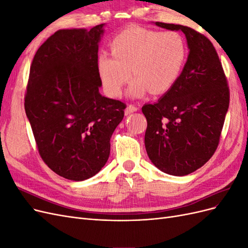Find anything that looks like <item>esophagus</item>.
I'll return each instance as SVG.
<instances>
[{
    "label": "esophagus",
    "mask_w": 248,
    "mask_h": 248,
    "mask_svg": "<svg viewBox=\"0 0 248 248\" xmlns=\"http://www.w3.org/2000/svg\"><path fill=\"white\" fill-rule=\"evenodd\" d=\"M138 109H139V108H137L136 106H133V104H129V106L127 107L126 109H125V114L126 115H130V114H132V112L137 111Z\"/></svg>",
    "instance_id": "34e87169"
}]
</instances>
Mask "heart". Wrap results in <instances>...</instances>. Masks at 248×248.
Returning a JSON list of instances; mask_svg holds the SVG:
<instances>
[{"mask_svg":"<svg viewBox=\"0 0 248 248\" xmlns=\"http://www.w3.org/2000/svg\"><path fill=\"white\" fill-rule=\"evenodd\" d=\"M111 57L101 54L97 70L106 91L119 96L133 78L129 94L160 95L175 85L186 61L187 46L181 34L130 27L110 41Z\"/></svg>","mask_w":248,"mask_h":248,"instance_id":"1","label":"heart"}]
</instances>
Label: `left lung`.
Here are the masks:
<instances>
[{
	"label": "left lung",
	"instance_id": "1",
	"mask_svg": "<svg viewBox=\"0 0 248 248\" xmlns=\"http://www.w3.org/2000/svg\"><path fill=\"white\" fill-rule=\"evenodd\" d=\"M155 25L182 31L189 54L175 85L156 103L141 108L148 123L146 151L161 171L185 176L204 166L218 147L230 89L218 55L206 36L181 25Z\"/></svg>",
	"mask_w": 248,
	"mask_h": 248
}]
</instances>
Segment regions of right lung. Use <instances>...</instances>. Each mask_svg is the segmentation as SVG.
<instances>
[{
  "instance_id": "add662e5",
  "label": "right lung",
  "mask_w": 248,
  "mask_h": 248,
  "mask_svg": "<svg viewBox=\"0 0 248 248\" xmlns=\"http://www.w3.org/2000/svg\"><path fill=\"white\" fill-rule=\"evenodd\" d=\"M103 26L59 30L36 51L30 68L25 109L39 154L51 170L73 181L104 167L126 108L99 93Z\"/></svg>"
}]
</instances>
